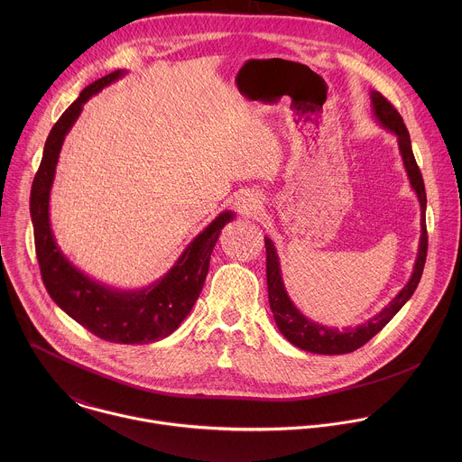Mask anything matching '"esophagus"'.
<instances>
[{
	"instance_id": "34e87169",
	"label": "esophagus",
	"mask_w": 462,
	"mask_h": 462,
	"mask_svg": "<svg viewBox=\"0 0 462 462\" xmlns=\"http://www.w3.org/2000/svg\"><path fill=\"white\" fill-rule=\"evenodd\" d=\"M236 209L244 217H256L263 209V202L256 194H244L236 200Z\"/></svg>"
}]
</instances>
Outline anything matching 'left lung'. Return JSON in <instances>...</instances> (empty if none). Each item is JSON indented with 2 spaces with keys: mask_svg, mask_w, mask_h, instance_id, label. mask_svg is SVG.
<instances>
[{
  "mask_svg": "<svg viewBox=\"0 0 462 462\" xmlns=\"http://www.w3.org/2000/svg\"><path fill=\"white\" fill-rule=\"evenodd\" d=\"M372 110L375 119L392 133H395L398 138V149L403 160L405 172L409 176V183L412 190L416 192L420 208H421V236H420V249H418V258L414 263L412 275L409 282L400 290V293L386 306L379 315L370 319L368 322L357 326V328H346L339 330L336 328H328L322 324H317L310 319H306L291 302V299L286 293L282 275H281V266H279V256L275 253V247L270 238L264 236V247H266V284H268V302L270 310L273 313V320L277 324L282 336L295 346L313 352V354H324V356H336V354H348L357 348H361L366 341H370L379 330L395 317L396 313L402 310V306L411 299L414 293L421 273L423 266L427 260V224H425V209H427V194H425V185L421 172L418 169V163L412 154L411 147V138L409 132L403 125V119L396 112L395 106L377 90H372Z\"/></svg>",
  "mask_w": 462,
  "mask_h": 462,
  "instance_id": "8db88e82",
  "label": "left lung"
}]
</instances>
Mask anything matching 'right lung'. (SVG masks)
Instances as JSON below:
<instances>
[{"instance_id": "add662e5", "label": "right lung", "mask_w": 462, "mask_h": 462, "mask_svg": "<svg viewBox=\"0 0 462 462\" xmlns=\"http://www.w3.org/2000/svg\"><path fill=\"white\" fill-rule=\"evenodd\" d=\"M123 74L125 70L119 69L85 87L79 97L51 128L41 167L32 185L30 213L41 275L50 297L59 308L79 326L105 341L143 345L167 337L187 319L204 286L218 235L222 227L235 218V213L222 211L190 242L174 266L143 290L123 291L105 286L69 263L60 253L50 226V192L59 154L83 105Z\"/></svg>"}]
</instances>
